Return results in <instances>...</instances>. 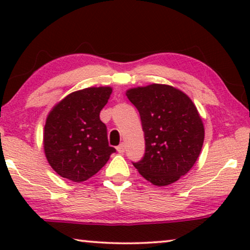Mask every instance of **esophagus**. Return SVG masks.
<instances>
[{"instance_id":"1","label":"esophagus","mask_w":250,"mask_h":250,"mask_svg":"<svg viewBox=\"0 0 250 250\" xmlns=\"http://www.w3.org/2000/svg\"><path fill=\"white\" fill-rule=\"evenodd\" d=\"M117 151L119 153H124L125 152V145H124V143H122V145H119L117 146Z\"/></svg>"}]
</instances>
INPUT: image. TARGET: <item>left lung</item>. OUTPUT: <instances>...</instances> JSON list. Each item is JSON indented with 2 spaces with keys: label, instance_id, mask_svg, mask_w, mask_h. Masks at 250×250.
I'll return each mask as SVG.
<instances>
[{
  "label": "left lung",
  "instance_id": "left-lung-1",
  "mask_svg": "<svg viewBox=\"0 0 250 250\" xmlns=\"http://www.w3.org/2000/svg\"><path fill=\"white\" fill-rule=\"evenodd\" d=\"M128 100L138 109L145 133L146 152L132 162L155 186H168L194 165L203 148L205 131L196 105L169 85L131 88Z\"/></svg>",
  "mask_w": 250,
  "mask_h": 250
}]
</instances>
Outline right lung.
Here are the masks:
<instances>
[{
	"instance_id": "1",
	"label": "right lung",
	"mask_w": 250,
	"mask_h": 250,
	"mask_svg": "<svg viewBox=\"0 0 250 250\" xmlns=\"http://www.w3.org/2000/svg\"><path fill=\"white\" fill-rule=\"evenodd\" d=\"M110 87H88L67 95L47 116L44 151L60 176L83 182L97 174L116 149L109 146L107 126L100 111Z\"/></svg>"
}]
</instances>
